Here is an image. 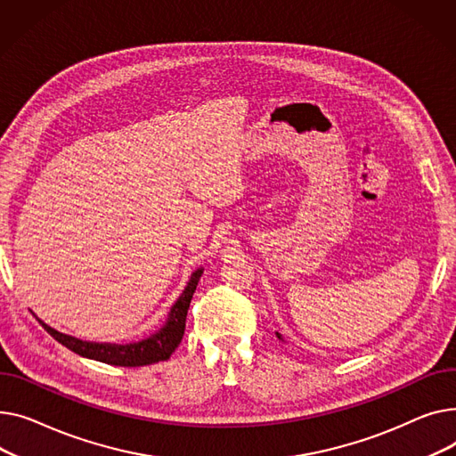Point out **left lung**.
Instances as JSON below:
<instances>
[{"mask_svg":"<svg viewBox=\"0 0 456 456\" xmlns=\"http://www.w3.org/2000/svg\"><path fill=\"white\" fill-rule=\"evenodd\" d=\"M276 337H278V338H280V340H283V337H281V335H280V333H278V331H276Z\"/></svg>","mask_w":456,"mask_h":456,"instance_id":"8db88e82","label":"left lung"}]
</instances>
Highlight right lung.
Returning a JSON list of instances; mask_svg holds the SVG:
<instances>
[{
    "label": "right lung",
    "mask_w": 456,
    "mask_h": 456,
    "mask_svg": "<svg viewBox=\"0 0 456 456\" xmlns=\"http://www.w3.org/2000/svg\"><path fill=\"white\" fill-rule=\"evenodd\" d=\"M204 273V266H199V269L191 274L190 281H187L185 289L182 290V294L178 297V300L171 305V311L167 314L166 324L159 328L158 331H154L152 335L136 340V342H126V344H116V342H92V340H83L77 338L73 335H66L57 331L55 328L47 326L44 320H40L37 316L38 322L42 324V328L55 338L57 342H61L62 346H66L68 350L75 352L80 357L86 359H94L99 362H106L112 366H147V364H154L159 361H167L171 357V354L176 350L182 337H183V330H185V316H187V309H190L193 292L199 285V280Z\"/></svg>",
    "instance_id": "add662e5"
}]
</instances>
